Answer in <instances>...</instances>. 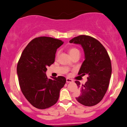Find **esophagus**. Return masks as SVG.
Masks as SVG:
<instances>
[{"instance_id":"esophagus-1","label":"esophagus","mask_w":127,"mask_h":127,"mask_svg":"<svg viewBox=\"0 0 127 127\" xmlns=\"http://www.w3.org/2000/svg\"><path fill=\"white\" fill-rule=\"evenodd\" d=\"M66 82L67 83H71V82H73V81L71 79L67 78H66Z\"/></svg>"}]
</instances>
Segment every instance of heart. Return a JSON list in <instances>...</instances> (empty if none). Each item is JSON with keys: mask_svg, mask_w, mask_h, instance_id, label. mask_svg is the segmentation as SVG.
Here are the masks:
<instances>
[{"mask_svg": "<svg viewBox=\"0 0 127 127\" xmlns=\"http://www.w3.org/2000/svg\"><path fill=\"white\" fill-rule=\"evenodd\" d=\"M78 52H79V51L78 49H76V48H70V49H69V53L70 55H73L74 54L76 53H78ZM58 54H59V53H58L57 55H58Z\"/></svg>", "mask_w": 127, "mask_h": 127, "instance_id": "b5f03b06", "label": "heart"}]
</instances>
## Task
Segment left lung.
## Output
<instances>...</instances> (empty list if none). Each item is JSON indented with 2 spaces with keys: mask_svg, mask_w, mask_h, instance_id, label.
<instances>
[{
  "mask_svg": "<svg viewBox=\"0 0 127 127\" xmlns=\"http://www.w3.org/2000/svg\"><path fill=\"white\" fill-rule=\"evenodd\" d=\"M69 42L79 44L82 47L85 59L78 74L89 76L84 85H81L78 81H75L80 90V94L76 98L85 106H94L102 100L109 86L111 74L110 57L104 46L90 36H77Z\"/></svg>",
  "mask_w": 127,
  "mask_h": 127,
  "instance_id": "obj_1",
  "label": "left lung"
}]
</instances>
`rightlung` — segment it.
Masks as SVG:
<instances>
[{
	"label": "right lung",
	"mask_w": 127,
	"mask_h": 127,
	"mask_svg": "<svg viewBox=\"0 0 127 127\" xmlns=\"http://www.w3.org/2000/svg\"><path fill=\"white\" fill-rule=\"evenodd\" d=\"M63 44L53 37H36L29 43L19 59L17 72L21 91L36 108L45 109L55 104L66 82L64 77L51 79L45 73L47 66L55 61L57 49Z\"/></svg>",
	"instance_id": "right-lung-1"
}]
</instances>
